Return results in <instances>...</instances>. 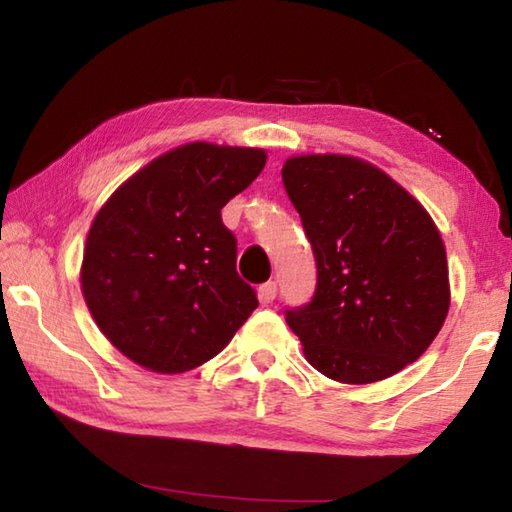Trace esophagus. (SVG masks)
I'll use <instances>...</instances> for the list:
<instances>
[{
	"label": "esophagus",
	"instance_id": "esophagus-1",
	"mask_svg": "<svg viewBox=\"0 0 512 512\" xmlns=\"http://www.w3.org/2000/svg\"><path fill=\"white\" fill-rule=\"evenodd\" d=\"M275 296H277V282L268 280V282L262 284V287H259V300H262L264 305H268V302H273Z\"/></svg>",
	"mask_w": 512,
	"mask_h": 512
}]
</instances>
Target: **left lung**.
<instances>
[{
  "instance_id": "8db88e82",
  "label": "left lung",
  "mask_w": 512,
  "mask_h": 512,
  "mask_svg": "<svg viewBox=\"0 0 512 512\" xmlns=\"http://www.w3.org/2000/svg\"><path fill=\"white\" fill-rule=\"evenodd\" d=\"M282 183L316 257V291L284 316L325 377L370 384L409 366L449 309L447 257L424 207L348 155L284 162Z\"/></svg>"
}]
</instances>
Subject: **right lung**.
Listing matches in <instances>:
<instances>
[{"label": "right lung", "instance_id": "1", "mask_svg": "<svg viewBox=\"0 0 512 512\" xmlns=\"http://www.w3.org/2000/svg\"><path fill=\"white\" fill-rule=\"evenodd\" d=\"M262 149L185 144L126 180L94 219L81 287L106 339L140 366L185 372L216 357L253 314L223 205L253 183Z\"/></svg>", "mask_w": 512, "mask_h": 512}]
</instances>
